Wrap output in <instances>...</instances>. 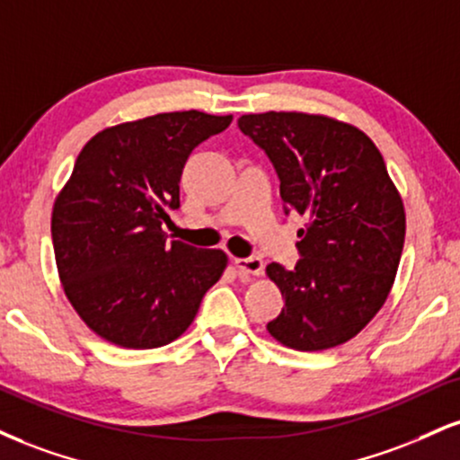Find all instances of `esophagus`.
<instances>
[{"label": "esophagus", "mask_w": 460, "mask_h": 460, "mask_svg": "<svg viewBox=\"0 0 460 460\" xmlns=\"http://www.w3.org/2000/svg\"><path fill=\"white\" fill-rule=\"evenodd\" d=\"M235 268L240 270L242 274H252V276H261L263 274V261L259 257L235 259Z\"/></svg>", "instance_id": "esophagus-1"}]
</instances>
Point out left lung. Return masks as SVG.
Instances as JSON below:
<instances>
[{"mask_svg":"<svg viewBox=\"0 0 460 460\" xmlns=\"http://www.w3.org/2000/svg\"><path fill=\"white\" fill-rule=\"evenodd\" d=\"M237 126L272 160L285 214L308 218L296 268H265L285 297L268 332L296 351L342 345L388 300L405 244V208L384 156L356 126L325 115L268 111Z\"/></svg>","mask_w":460,"mask_h":460,"instance_id":"left-lung-1","label":"left lung"}]
</instances>
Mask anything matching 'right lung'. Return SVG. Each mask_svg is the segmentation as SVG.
I'll return each mask as SVG.
<instances>
[{"label":"right lung","instance_id":"right-lung-1","mask_svg":"<svg viewBox=\"0 0 460 460\" xmlns=\"http://www.w3.org/2000/svg\"><path fill=\"white\" fill-rule=\"evenodd\" d=\"M234 115L158 113L85 143L53 206L59 280L87 328L126 349L169 345L192 323L226 254L167 242L180 180L199 143Z\"/></svg>","mask_w":460,"mask_h":460}]
</instances>
